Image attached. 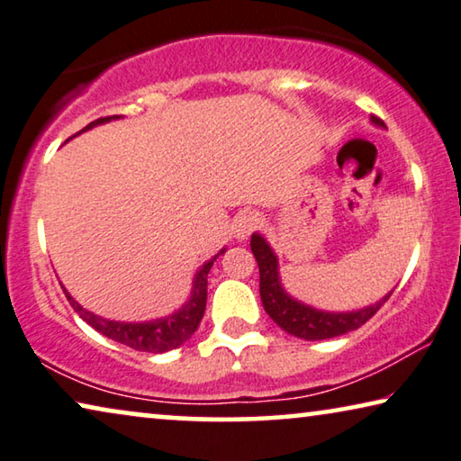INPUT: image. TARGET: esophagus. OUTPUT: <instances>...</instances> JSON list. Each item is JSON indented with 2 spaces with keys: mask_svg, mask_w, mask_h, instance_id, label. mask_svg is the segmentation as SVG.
<instances>
[{
  "mask_svg": "<svg viewBox=\"0 0 461 461\" xmlns=\"http://www.w3.org/2000/svg\"><path fill=\"white\" fill-rule=\"evenodd\" d=\"M258 223H261L258 212H252V211L240 212V215L233 219V238H236L238 242H242V240L249 238L250 233L258 228Z\"/></svg>",
  "mask_w": 461,
  "mask_h": 461,
  "instance_id": "esophagus-1",
  "label": "esophagus"
}]
</instances>
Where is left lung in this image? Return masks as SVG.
<instances>
[{
  "label": "left lung",
  "instance_id": "1",
  "mask_svg": "<svg viewBox=\"0 0 461 461\" xmlns=\"http://www.w3.org/2000/svg\"><path fill=\"white\" fill-rule=\"evenodd\" d=\"M369 121L375 127H384V122L375 119V116H372ZM250 250L258 263V276H261V280H258V293H261L265 311H267V315L284 332L293 334L296 339L326 340L334 339V336L353 332V330L363 326L388 301V296L393 294L391 290L380 301L353 311L317 309L313 304L298 301V298L288 293L286 286L282 284L280 258H277L276 250L271 249V244L265 240L263 233H252Z\"/></svg>",
  "mask_w": 461,
  "mask_h": 461
}]
</instances>
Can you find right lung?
Segmentation results:
<instances>
[{
  "label": "right lung",
  "instance_id": "1",
  "mask_svg": "<svg viewBox=\"0 0 461 461\" xmlns=\"http://www.w3.org/2000/svg\"><path fill=\"white\" fill-rule=\"evenodd\" d=\"M119 119H122L121 114L95 119L89 122L86 129H81L79 133L89 131V129H94L98 125H106V122L119 121ZM225 250L228 249H221L215 257H211L209 261H204L203 265H200L196 274H194L192 290H190V296H187V301L181 304L179 309H175L173 313H168L165 317H157V320H148V321L106 320V317L95 315V313H92V311L83 309L81 304L68 294L67 288H64V294H67L68 303L73 304V309L77 311V313L83 317V321H87L89 326H92L94 330H98V332L106 336V339H113L114 342H121V345L131 347V348H135V351L165 353V351H171V348H177L184 345V342L190 340L192 334L198 330L200 320H203V315H204V307H206V277H209L212 263H215Z\"/></svg>",
  "mask_w": 461,
  "mask_h": 461
}]
</instances>
